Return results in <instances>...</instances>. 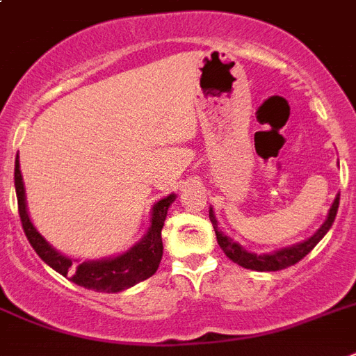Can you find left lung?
<instances>
[{
  "label": "left lung",
  "mask_w": 356,
  "mask_h": 356,
  "mask_svg": "<svg viewBox=\"0 0 356 356\" xmlns=\"http://www.w3.org/2000/svg\"><path fill=\"white\" fill-rule=\"evenodd\" d=\"M339 202L340 195H337L333 205L330 207V213H327V218L325 222L318 227L313 236H309L304 242L293 243L289 248H282L278 251L273 252H262V254H257V252L248 251L243 249L242 245L234 240H231L229 236H225L222 233V229H218V220L214 216V211L209 209V218L211 224L214 227V233H216V240H218V245L222 248V251L227 254L234 264L245 267V269H252V271H280V269H286L289 266H295L296 262H300L305 254H309L311 249L315 248L316 243L325 236V233L330 231L331 225L334 222V216H337V211H339Z\"/></svg>",
  "instance_id": "1"
}]
</instances>
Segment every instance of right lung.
Returning a JSON list of instances; mask_svg holds the SVG:
<instances>
[{
    "label": "right lung",
    "instance_id": "right-lung-1",
    "mask_svg": "<svg viewBox=\"0 0 356 356\" xmlns=\"http://www.w3.org/2000/svg\"><path fill=\"white\" fill-rule=\"evenodd\" d=\"M14 185H16L17 211H19L23 231H25L29 242L47 266H51L54 271L67 277L70 282H74L85 289L102 291V293H120V291L129 289V287L147 280L156 273L161 254H163L161 229H163L167 211L175 202L176 195L165 196L152 205L151 225L147 229L145 236L140 242L134 243L129 251L113 258L85 260V262L78 264V260H72V258L65 257L63 252L56 251L31 222V216L26 211L25 185H23L19 158L17 156L16 165H14Z\"/></svg>",
    "mask_w": 356,
    "mask_h": 356
}]
</instances>
